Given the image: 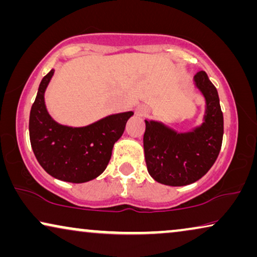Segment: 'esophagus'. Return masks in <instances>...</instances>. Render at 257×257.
<instances>
[{
  "instance_id": "1",
  "label": "esophagus",
  "mask_w": 257,
  "mask_h": 257,
  "mask_svg": "<svg viewBox=\"0 0 257 257\" xmlns=\"http://www.w3.org/2000/svg\"><path fill=\"white\" fill-rule=\"evenodd\" d=\"M137 113H138V115H145L146 114V108L138 107V110H137Z\"/></svg>"
}]
</instances>
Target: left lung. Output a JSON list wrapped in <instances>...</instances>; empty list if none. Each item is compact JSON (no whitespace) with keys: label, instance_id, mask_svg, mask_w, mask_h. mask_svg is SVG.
<instances>
[{"label":"left lung","instance_id":"left-lung-1","mask_svg":"<svg viewBox=\"0 0 257 257\" xmlns=\"http://www.w3.org/2000/svg\"><path fill=\"white\" fill-rule=\"evenodd\" d=\"M193 80L206 103L201 124L187 132H178L163 121L145 120L146 166L159 184L175 187L198 181L210 170L220 153L223 114L217 90L205 71L196 73Z\"/></svg>","mask_w":257,"mask_h":257}]
</instances>
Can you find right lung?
Here are the masks:
<instances>
[{
	"instance_id": "1",
	"label": "right lung",
	"mask_w": 257,
	"mask_h": 257,
	"mask_svg": "<svg viewBox=\"0 0 257 257\" xmlns=\"http://www.w3.org/2000/svg\"><path fill=\"white\" fill-rule=\"evenodd\" d=\"M55 73L51 69L38 86L30 110L29 136L34 154L43 170L58 180L83 184L103 173L114 144L124 133L132 111L110 114L86 126L62 125L49 114L45 90Z\"/></svg>"
}]
</instances>
